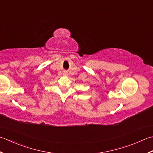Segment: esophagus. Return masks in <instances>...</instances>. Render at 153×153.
<instances>
[{
    "mask_svg": "<svg viewBox=\"0 0 153 153\" xmlns=\"http://www.w3.org/2000/svg\"><path fill=\"white\" fill-rule=\"evenodd\" d=\"M63 75L67 76V73H63Z\"/></svg>",
    "mask_w": 153,
    "mask_h": 153,
    "instance_id": "obj_1",
    "label": "esophagus"
}]
</instances>
